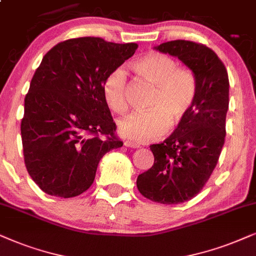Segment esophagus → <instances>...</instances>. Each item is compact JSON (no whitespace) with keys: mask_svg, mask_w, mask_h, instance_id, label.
<instances>
[{"mask_svg":"<svg viewBox=\"0 0 256 256\" xmlns=\"http://www.w3.org/2000/svg\"><path fill=\"white\" fill-rule=\"evenodd\" d=\"M124 145L126 146V148H138V145L137 144H134V142H124Z\"/></svg>","mask_w":256,"mask_h":256,"instance_id":"obj_1","label":"esophagus"}]
</instances>
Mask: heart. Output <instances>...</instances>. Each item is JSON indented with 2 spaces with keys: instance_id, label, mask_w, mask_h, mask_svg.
I'll return each mask as SVG.
<instances>
[{
  "instance_id": "heart-1",
  "label": "heart",
  "mask_w": 256,
  "mask_h": 256,
  "mask_svg": "<svg viewBox=\"0 0 256 256\" xmlns=\"http://www.w3.org/2000/svg\"><path fill=\"white\" fill-rule=\"evenodd\" d=\"M132 68L148 83L156 86L146 112H132L118 122V132L122 138L134 144L158 139L168 131V119L179 122L192 108L196 94V80L187 69L168 54L156 51L142 54ZM128 74L124 68H116L103 82V96L114 112L125 111Z\"/></svg>"
}]
</instances>
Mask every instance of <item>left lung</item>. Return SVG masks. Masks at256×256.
<instances>
[{"label":"left lung","mask_w":256,"mask_h":256,"mask_svg":"<svg viewBox=\"0 0 256 256\" xmlns=\"http://www.w3.org/2000/svg\"><path fill=\"white\" fill-rule=\"evenodd\" d=\"M156 49L193 71L196 94L174 132L150 146L154 164L138 176L137 187L153 202L176 205L196 196L216 168L226 137L230 80L222 60L205 44L176 40Z\"/></svg>","instance_id":"obj_1"}]
</instances>
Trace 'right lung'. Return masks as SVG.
<instances>
[{
	"label": "right lung",
	"mask_w": 256,
	"mask_h": 256,
	"mask_svg": "<svg viewBox=\"0 0 256 256\" xmlns=\"http://www.w3.org/2000/svg\"><path fill=\"white\" fill-rule=\"evenodd\" d=\"M137 48L78 37L44 54L30 82L21 122L26 171L43 192L80 196L92 185L102 156L122 146L103 82Z\"/></svg>",
	"instance_id": "1"
}]
</instances>
